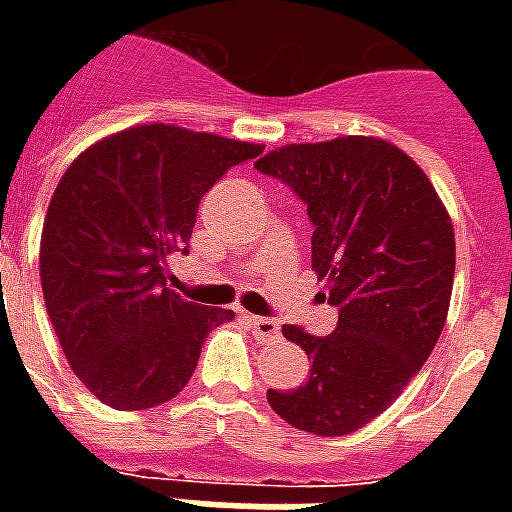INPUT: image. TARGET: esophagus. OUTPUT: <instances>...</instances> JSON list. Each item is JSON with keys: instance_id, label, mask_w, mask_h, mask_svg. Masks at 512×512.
<instances>
[{"instance_id": "1", "label": "esophagus", "mask_w": 512, "mask_h": 512, "mask_svg": "<svg viewBox=\"0 0 512 512\" xmlns=\"http://www.w3.org/2000/svg\"><path fill=\"white\" fill-rule=\"evenodd\" d=\"M249 326H252V332H255L257 340H263V343H271V340H279V323L274 318H255V315H249Z\"/></svg>"}]
</instances>
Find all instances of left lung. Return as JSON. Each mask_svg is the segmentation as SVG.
<instances>
[{"label":"left lung","instance_id":"left-lung-1","mask_svg":"<svg viewBox=\"0 0 512 512\" xmlns=\"http://www.w3.org/2000/svg\"><path fill=\"white\" fill-rule=\"evenodd\" d=\"M255 167L307 205L312 268L337 307L326 337L282 326L312 367L296 389H268V406L315 436L354 433L392 406L439 343L455 277L450 216L428 175L373 136L285 145Z\"/></svg>","mask_w":512,"mask_h":512}]
</instances>
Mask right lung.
I'll use <instances>...</instances> for the list:
<instances>
[{
	"label": "right lung",
	"mask_w": 512,
	"mask_h": 512,
	"mask_svg": "<svg viewBox=\"0 0 512 512\" xmlns=\"http://www.w3.org/2000/svg\"><path fill=\"white\" fill-rule=\"evenodd\" d=\"M260 145L178 126L106 136L73 161L40 238V285L62 354L106 406L142 411L189 384L205 337L233 310L167 288L202 194Z\"/></svg>",
	"instance_id": "add662e5"
}]
</instances>
